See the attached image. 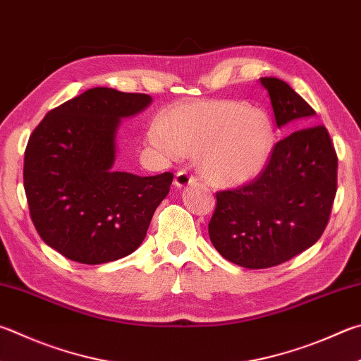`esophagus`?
I'll return each mask as SVG.
<instances>
[{
    "label": "esophagus",
    "instance_id": "34e87169",
    "mask_svg": "<svg viewBox=\"0 0 361 361\" xmlns=\"http://www.w3.org/2000/svg\"><path fill=\"white\" fill-rule=\"evenodd\" d=\"M194 181H195L194 176L189 172H186V170H180V172L175 175V186L176 188H186L189 185H192Z\"/></svg>",
    "mask_w": 361,
    "mask_h": 361
}]
</instances>
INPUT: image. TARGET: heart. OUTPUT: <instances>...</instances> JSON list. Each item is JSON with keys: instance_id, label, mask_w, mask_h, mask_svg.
<instances>
[{"instance_id": "heart-1", "label": "heart", "mask_w": 361, "mask_h": 361, "mask_svg": "<svg viewBox=\"0 0 361 361\" xmlns=\"http://www.w3.org/2000/svg\"><path fill=\"white\" fill-rule=\"evenodd\" d=\"M148 142L167 159L199 154L208 181L238 186L254 180L270 161L274 128L265 112L238 101L181 104L148 130Z\"/></svg>"}]
</instances>
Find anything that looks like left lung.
<instances>
[{"label": "left lung", "mask_w": 361, "mask_h": 361, "mask_svg": "<svg viewBox=\"0 0 361 361\" xmlns=\"http://www.w3.org/2000/svg\"><path fill=\"white\" fill-rule=\"evenodd\" d=\"M278 128H300L279 140L257 180L216 194L209 240L245 268L290 260L324 233L336 195L338 158L325 126H310L312 107L286 82L262 77ZM305 126V128H301Z\"/></svg>", "instance_id": "8db88e82"}]
</instances>
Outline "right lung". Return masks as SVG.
<instances>
[{"label":"right lung","instance_id":"1","mask_svg":"<svg viewBox=\"0 0 361 361\" xmlns=\"http://www.w3.org/2000/svg\"><path fill=\"white\" fill-rule=\"evenodd\" d=\"M152 96L106 87L87 90L45 115L25 152L23 185L32 224L45 245L78 264L126 257L147 237L173 175L115 169L121 120Z\"/></svg>","mask_w":361,"mask_h":361}]
</instances>
